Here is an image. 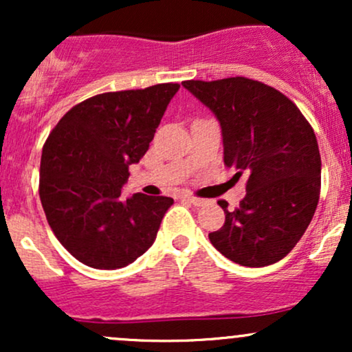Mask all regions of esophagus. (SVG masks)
<instances>
[{
  "mask_svg": "<svg viewBox=\"0 0 352 352\" xmlns=\"http://www.w3.org/2000/svg\"><path fill=\"white\" fill-rule=\"evenodd\" d=\"M182 200L188 201V204L195 205V207H204V205L207 204V200L199 199V197H193V195H184V197H182Z\"/></svg>",
  "mask_w": 352,
  "mask_h": 352,
  "instance_id": "obj_1",
  "label": "esophagus"
}]
</instances>
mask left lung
<instances>
[{
	"label": "left lung",
	"mask_w": 352,
	"mask_h": 352,
	"mask_svg": "<svg viewBox=\"0 0 352 352\" xmlns=\"http://www.w3.org/2000/svg\"><path fill=\"white\" fill-rule=\"evenodd\" d=\"M217 116L223 160L246 177L240 207L225 212L223 227L208 233L223 256L260 268L280 261L306 232L321 190V155L313 127L292 99L248 78L184 80Z\"/></svg>",
	"instance_id": "8db88e82"
}]
</instances>
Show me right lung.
Masks as SVG:
<instances>
[{"instance_id": "1", "label": "right lung", "mask_w": 352, "mask_h": 352, "mask_svg": "<svg viewBox=\"0 0 352 352\" xmlns=\"http://www.w3.org/2000/svg\"><path fill=\"white\" fill-rule=\"evenodd\" d=\"M180 84L104 92L64 114L43 147L39 199L59 243L80 263L124 268L151 248L173 199L120 197Z\"/></svg>"}]
</instances>
